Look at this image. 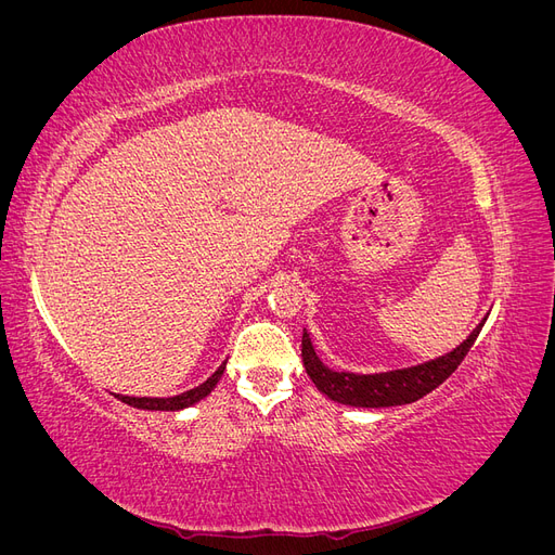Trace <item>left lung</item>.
Returning a JSON list of instances; mask_svg holds the SVG:
<instances>
[{
    "mask_svg": "<svg viewBox=\"0 0 555 555\" xmlns=\"http://www.w3.org/2000/svg\"><path fill=\"white\" fill-rule=\"evenodd\" d=\"M481 324L467 335L456 349L449 354L433 359L422 365L402 367V371L377 373V375H357V373H335L326 367L314 354L308 331H304V343H300V354H304V365L314 382V386L331 400H338L343 405L354 408H391V405H408L418 398H424L456 371L469 347L475 345Z\"/></svg>",
    "mask_w": 555,
    "mask_h": 555,
    "instance_id": "obj_1",
    "label": "left lung"
}]
</instances>
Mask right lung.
<instances>
[{
  "mask_svg": "<svg viewBox=\"0 0 555 555\" xmlns=\"http://www.w3.org/2000/svg\"><path fill=\"white\" fill-rule=\"evenodd\" d=\"M224 365L227 363H222L220 367H217V371L204 384H198L196 389H190V391H184L180 396H171V398H133V396H120V393H117V398H120L122 402H127V405L139 408V410H171V412H176V410L194 405V402H198L201 398H206L215 389V384L220 382V377L224 373Z\"/></svg>",
  "mask_w": 555,
  "mask_h": 555,
  "instance_id": "obj_1",
  "label": "right lung"
}]
</instances>
